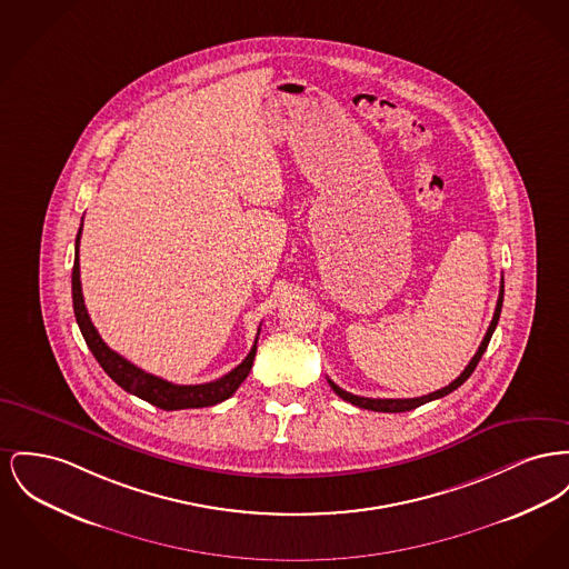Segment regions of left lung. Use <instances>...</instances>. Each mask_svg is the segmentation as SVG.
<instances>
[{"label":"left lung","instance_id":"left-lung-1","mask_svg":"<svg viewBox=\"0 0 569 569\" xmlns=\"http://www.w3.org/2000/svg\"><path fill=\"white\" fill-rule=\"evenodd\" d=\"M502 295H505V286H502L501 281L499 301H497V309H495L492 322H490V327H488V333L483 337V341H481L479 350L475 352V357L470 359V363L465 368V371H462V373H460L451 385H447V387L438 389L435 393H428V396H421V398H412V400H373V398H359V396H352V393H348V391L339 389V387L335 385L333 380H329L331 389H333L335 393H337L341 400L350 401V403H355V406H359V408L376 410V412H406V410H412V408H417V406H421V403H428V401L438 400V398L449 396L451 391H456L460 385H465V382H467L468 376L475 371L477 363H479V359L483 357V352H486V348H488V343H490V337L495 333V329H497V325H499V318H501Z\"/></svg>","mask_w":569,"mask_h":569}]
</instances>
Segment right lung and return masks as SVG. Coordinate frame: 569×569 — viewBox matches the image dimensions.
Wrapping results in <instances>:
<instances>
[{
    "label": "right lung",
    "instance_id": "obj_1",
    "mask_svg": "<svg viewBox=\"0 0 569 569\" xmlns=\"http://www.w3.org/2000/svg\"><path fill=\"white\" fill-rule=\"evenodd\" d=\"M79 240H81V228L77 232L74 240V267H72V307H74V318L81 329V335L92 350L94 359L101 363L104 373L122 387L127 393H133L139 400L148 401L157 408L163 410H182V408H206L214 406L219 401L228 400L236 393V389L242 385V380L249 376L256 350H258V337L253 341L251 352L244 357V361L226 373L219 380L206 382V385H173L159 376H152L143 369L137 368L118 352H113L101 339L99 331L94 329L86 302H83V292H81V279H79ZM260 335V331H258Z\"/></svg>",
    "mask_w": 569,
    "mask_h": 569
}]
</instances>
